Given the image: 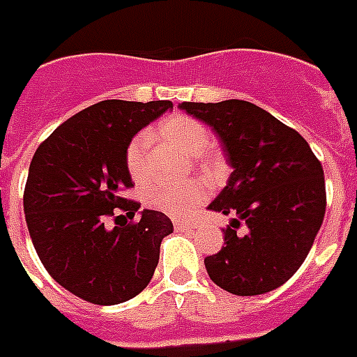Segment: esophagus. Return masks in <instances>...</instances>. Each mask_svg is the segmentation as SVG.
<instances>
[{"label": "esophagus", "mask_w": 357, "mask_h": 357, "mask_svg": "<svg viewBox=\"0 0 357 357\" xmlns=\"http://www.w3.org/2000/svg\"><path fill=\"white\" fill-rule=\"evenodd\" d=\"M175 227L178 231H190L194 226L190 222H184V220H175Z\"/></svg>", "instance_id": "esophagus-1"}]
</instances>
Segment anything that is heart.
<instances>
[{
	"instance_id": "obj_1",
	"label": "heart",
	"mask_w": 357,
	"mask_h": 357,
	"mask_svg": "<svg viewBox=\"0 0 357 357\" xmlns=\"http://www.w3.org/2000/svg\"><path fill=\"white\" fill-rule=\"evenodd\" d=\"M160 135L175 144L184 154L194 156L195 165L207 176H218L222 173V158L218 152L207 149L211 141L208 130L195 118L184 114L165 118L160 124ZM149 131H139L126 146V167L133 181L143 182L149 178ZM207 186L199 178H190L184 182H152L144 190V203L167 216L184 218L195 207H199L207 199Z\"/></svg>"
}]
</instances>
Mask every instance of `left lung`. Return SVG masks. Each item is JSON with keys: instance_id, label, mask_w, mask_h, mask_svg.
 I'll list each match as a JSON object with an SVG mask.
<instances>
[{"instance_id": "obj_1", "label": "left lung", "mask_w": 357, "mask_h": 357, "mask_svg": "<svg viewBox=\"0 0 357 357\" xmlns=\"http://www.w3.org/2000/svg\"><path fill=\"white\" fill-rule=\"evenodd\" d=\"M211 126L233 167L208 205L231 214L224 246L205 258L211 280L235 296L273 291L294 277L326 214V182L309 143L280 120L243 99L178 105ZM246 223V236H237Z\"/></svg>"}]
</instances>
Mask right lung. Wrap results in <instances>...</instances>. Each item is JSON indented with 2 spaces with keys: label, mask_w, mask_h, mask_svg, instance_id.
<instances>
[{
  "label": "right lung",
  "mask_w": 357,
  "mask_h": 357,
  "mask_svg": "<svg viewBox=\"0 0 357 357\" xmlns=\"http://www.w3.org/2000/svg\"><path fill=\"white\" fill-rule=\"evenodd\" d=\"M171 101L105 99L66 120L48 135L29 163L24 214L29 237L48 275L93 305L124 303L149 286L160 245L173 233L160 211H139L126 199L131 175L126 146ZM118 208L130 222L112 230L106 218Z\"/></svg>",
  "instance_id": "obj_1"
}]
</instances>
